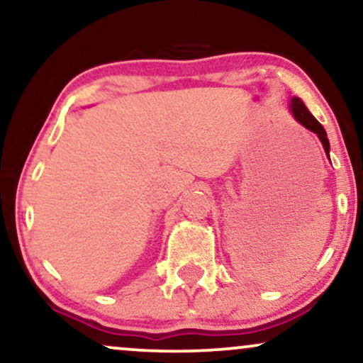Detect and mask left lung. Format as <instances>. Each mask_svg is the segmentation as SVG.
<instances>
[{"label":"left lung","instance_id":"left-lung-1","mask_svg":"<svg viewBox=\"0 0 363 363\" xmlns=\"http://www.w3.org/2000/svg\"><path fill=\"white\" fill-rule=\"evenodd\" d=\"M289 107H291V112H292V116H294L296 121L299 122L302 127H306L307 130L314 132L315 135L319 137L322 147H324V150H325V155L329 157V152H330L329 138H327V133L324 130V127H322L319 123V121H317V118L312 116L309 111H307L304 102H302L299 97H292ZM329 160H330V158H329Z\"/></svg>","mask_w":363,"mask_h":363}]
</instances>
